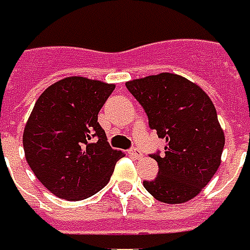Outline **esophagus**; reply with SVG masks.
<instances>
[{
    "mask_svg": "<svg viewBox=\"0 0 250 250\" xmlns=\"http://www.w3.org/2000/svg\"><path fill=\"white\" fill-rule=\"evenodd\" d=\"M129 155L133 157V159H141L143 157V152L137 148H132V149L129 150Z\"/></svg>",
    "mask_w": 250,
    "mask_h": 250,
    "instance_id": "obj_1",
    "label": "esophagus"
}]
</instances>
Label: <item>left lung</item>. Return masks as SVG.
<instances>
[{
	"label": "left lung",
	"mask_w": 250,
	"mask_h": 250,
	"mask_svg": "<svg viewBox=\"0 0 250 250\" xmlns=\"http://www.w3.org/2000/svg\"><path fill=\"white\" fill-rule=\"evenodd\" d=\"M126 87L144 107L149 126L166 139L164 155H152L159 166L145 190L163 203L195 198L217 172L225 145L217 110L196 83L171 72L133 79Z\"/></svg>",
	"instance_id": "obj_1"
}]
</instances>
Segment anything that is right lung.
Segmentation results:
<instances>
[{
  "label": "right lung",
  "mask_w": 250,
  "mask_h": 250,
  "mask_svg": "<svg viewBox=\"0 0 250 250\" xmlns=\"http://www.w3.org/2000/svg\"><path fill=\"white\" fill-rule=\"evenodd\" d=\"M116 84L83 77L60 79L39 97L22 133L29 167L65 201H82L105 187L116 163L98 113Z\"/></svg>",
  "instance_id": "right-lung-1"
}]
</instances>
